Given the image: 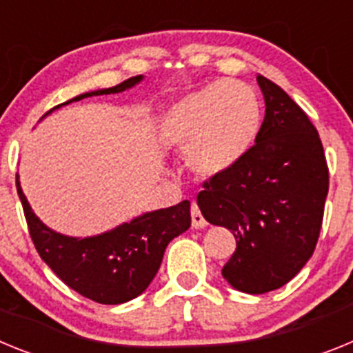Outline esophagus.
Instances as JSON below:
<instances>
[{
	"mask_svg": "<svg viewBox=\"0 0 353 353\" xmlns=\"http://www.w3.org/2000/svg\"><path fill=\"white\" fill-rule=\"evenodd\" d=\"M191 219H192V228H196V230H198V228H205L208 224L207 221H205L203 215H201V212H199L198 205L196 203L191 205Z\"/></svg>",
	"mask_w": 353,
	"mask_h": 353,
	"instance_id": "esophagus-1",
	"label": "esophagus"
}]
</instances>
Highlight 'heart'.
<instances>
[{"label":"heart","mask_w":353,"mask_h":353,"mask_svg":"<svg viewBox=\"0 0 353 353\" xmlns=\"http://www.w3.org/2000/svg\"><path fill=\"white\" fill-rule=\"evenodd\" d=\"M261 125V105L251 86L215 81L187 93L161 120V139L185 148V164L199 176L232 170L252 146Z\"/></svg>","instance_id":"b5f03b06"}]
</instances>
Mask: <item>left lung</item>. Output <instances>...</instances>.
Listing matches in <instances>:
<instances>
[{"mask_svg":"<svg viewBox=\"0 0 353 353\" xmlns=\"http://www.w3.org/2000/svg\"><path fill=\"white\" fill-rule=\"evenodd\" d=\"M256 81L265 118L254 145L232 170L205 180L198 194L205 219L236 240L223 277L252 295L281 288L307 263L329 192L318 130L277 84L263 76Z\"/></svg>","mask_w":353,"mask_h":353,"instance_id":"obj_1","label":"left lung"}]
</instances>
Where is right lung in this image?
I'll return each instance as SVG.
<instances>
[{
    "mask_svg": "<svg viewBox=\"0 0 353 353\" xmlns=\"http://www.w3.org/2000/svg\"><path fill=\"white\" fill-rule=\"evenodd\" d=\"M141 79V76H134L113 88L83 93L72 101L123 92ZM15 185L40 258L65 285L99 304H121L145 292L161 267L168 244L191 226V203L183 199L174 207L143 214L102 235L65 236L40 223L23 194L19 179Z\"/></svg>",
    "mask_w": 353,
    "mask_h": 353,
    "instance_id": "1",
    "label": "right lung"
}]
</instances>
